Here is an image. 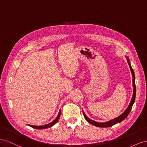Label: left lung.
<instances>
[{
  "label": "left lung",
  "mask_w": 147,
  "mask_h": 147,
  "mask_svg": "<svg viewBox=\"0 0 147 147\" xmlns=\"http://www.w3.org/2000/svg\"><path fill=\"white\" fill-rule=\"evenodd\" d=\"M126 58L127 59V63L129 64V68L131 69V74L132 75L133 94H132V99H131V100L130 102V103H129V104L127 108L125 110V111H124V112L121 115H120L119 117L115 118H114L113 119H111V120H110V121H109L104 122V123L97 122V121H94V120H92L90 118H89L86 116V114L84 113V111L83 110V115H84V118H85L86 120L88 123H90L91 124H92V125H94V126H97V127H110V126L114 125V124H116L117 123H119L120 122H121L122 121H123V120L128 116L129 113L130 112H131V109H132V107L133 104H134V102H135V99H136V84H135V79H136V77H135L134 72V70H133L132 67H131V63H130L129 59V57L127 56H126Z\"/></svg>",
  "instance_id": "8db88e82"
}]
</instances>
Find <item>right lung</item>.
Returning <instances> with one entry per match:
<instances>
[{
  "label": "right lung",
  "instance_id": "add662e5",
  "mask_svg": "<svg viewBox=\"0 0 147 147\" xmlns=\"http://www.w3.org/2000/svg\"><path fill=\"white\" fill-rule=\"evenodd\" d=\"M60 116H61V110H59V112L58 115H57V116L56 118V119L53 120L52 122H51L50 123L46 124H45V125H42V126H34V125H30V124H28V125L29 126L33 127V128L37 129H47V128H48V127H50L53 126V125H55V124L57 121H58V120L60 118Z\"/></svg>",
  "mask_w": 147,
  "mask_h": 147
}]
</instances>
